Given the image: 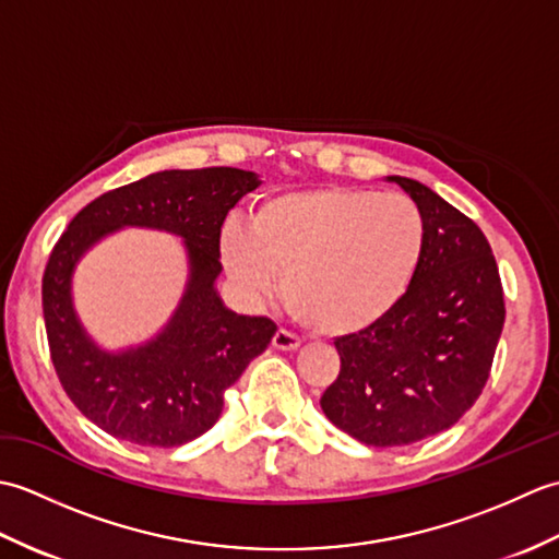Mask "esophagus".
<instances>
[{
    "label": "esophagus",
    "mask_w": 559,
    "mask_h": 559,
    "mask_svg": "<svg viewBox=\"0 0 559 559\" xmlns=\"http://www.w3.org/2000/svg\"><path fill=\"white\" fill-rule=\"evenodd\" d=\"M271 346L276 348V350H298L300 348V338L295 336V334H290V331H286V329H278L276 334H273V338H271Z\"/></svg>",
    "instance_id": "34e87169"
}]
</instances>
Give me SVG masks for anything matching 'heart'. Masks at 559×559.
I'll use <instances>...</instances> for the list:
<instances>
[{
    "label": "heart",
    "mask_w": 559,
    "mask_h": 559,
    "mask_svg": "<svg viewBox=\"0 0 559 559\" xmlns=\"http://www.w3.org/2000/svg\"><path fill=\"white\" fill-rule=\"evenodd\" d=\"M425 252V218L413 199L322 187L264 199L249 228L228 223L221 264L252 298L276 290L326 336L372 329L406 298Z\"/></svg>",
    "instance_id": "b5f03b06"
}]
</instances>
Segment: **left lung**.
I'll return each mask as SVG.
<instances>
[{"mask_svg":"<svg viewBox=\"0 0 559 559\" xmlns=\"http://www.w3.org/2000/svg\"><path fill=\"white\" fill-rule=\"evenodd\" d=\"M386 180L423 211L425 252L394 312L336 338L341 372L319 401L367 447L413 444L459 423L488 382L504 326L500 271L478 225L418 180Z\"/></svg>","mask_w":559,"mask_h":559,"instance_id":"left-lung-1","label":"left lung"}]
</instances>
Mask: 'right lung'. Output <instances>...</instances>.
I'll list each match as a JSON object with an SVG mask.
<instances>
[{
	"label": "right lung",
	"instance_id": "right-lung-1",
	"mask_svg": "<svg viewBox=\"0 0 559 559\" xmlns=\"http://www.w3.org/2000/svg\"><path fill=\"white\" fill-rule=\"evenodd\" d=\"M259 185L257 173L237 168L153 173L91 201L59 237L43 276L47 343L67 396L100 430L141 447L192 442L221 418L223 391L266 350L276 324L235 314L216 290L223 221ZM122 227L180 236L190 276L156 337L105 352L80 324L70 281L80 257Z\"/></svg>",
	"mask_w": 559,
	"mask_h": 559
}]
</instances>
